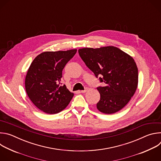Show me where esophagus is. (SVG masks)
<instances>
[{
	"instance_id": "esophagus-1",
	"label": "esophagus",
	"mask_w": 161,
	"mask_h": 161,
	"mask_svg": "<svg viewBox=\"0 0 161 161\" xmlns=\"http://www.w3.org/2000/svg\"><path fill=\"white\" fill-rule=\"evenodd\" d=\"M86 90H87V89H85V90H80L79 92L80 93H85V92H86Z\"/></svg>"
}]
</instances>
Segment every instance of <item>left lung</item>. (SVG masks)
Wrapping results in <instances>:
<instances>
[{
    "mask_svg": "<svg viewBox=\"0 0 161 161\" xmlns=\"http://www.w3.org/2000/svg\"><path fill=\"white\" fill-rule=\"evenodd\" d=\"M78 53L86 65L104 86L97 87L101 95L97 108L105 114L122 109L134 94L138 71L134 59L119 48H85Z\"/></svg>",
    "mask_w": 161,
    "mask_h": 161,
    "instance_id": "left-lung-1",
    "label": "left lung"
}]
</instances>
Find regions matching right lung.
I'll list each match as a JSON object with an SVG mask.
<instances>
[{"mask_svg": "<svg viewBox=\"0 0 161 161\" xmlns=\"http://www.w3.org/2000/svg\"><path fill=\"white\" fill-rule=\"evenodd\" d=\"M76 51L43 52L31 64L25 77L26 92L33 104L44 113H58L72 99L74 94L60 81L62 70Z\"/></svg>", "mask_w": 161, "mask_h": 161, "instance_id": "right-lung-1", "label": "right lung"}]
</instances>
